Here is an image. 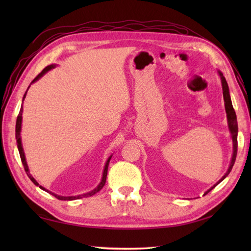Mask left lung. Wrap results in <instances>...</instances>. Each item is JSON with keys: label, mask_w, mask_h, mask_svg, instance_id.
I'll use <instances>...</instances> for the list:
<instances>
[{"label": "left lung", "mask_w": 251, "mask_h": 251, "mask_svg": "<svg viewBox=\"0 0 251 251\" xmlns=\"http://www.w3.org/2000/svg\"><path fill=\"white\" fill-rule=\"evenodd\" d=\"M219 75L221 78V84H222V90H223V99H225V105H226V117H227V124H228V129H230L231 136H232V141H233V155H232V159L230 163V167H228L227 172L226 173V175L218 181L217 184H219L221 181L225 179L226 177H227V175L230 174V172L233 168V165L235 163L236 159V154H237V132H238V126H237V120H236V113L235 111L233 109L232 105V101H231V97H230V92H228V86L227 83L226 81V77L223 76V74L219 71ZM215 184L212 186L211 189L208 190L205 194H207L208 192H210L212 189L215 188L217 185Z\"/></svg>", "instance_id": "obj_1"}]
</instances>
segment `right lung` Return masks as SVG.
<instances>
[{"label": "right lung", "instance_id": "right-lung-1", "mask_svg": "<svg viewBox=\"0 0 251 251\" xmlns=\"http://www.w3.org/2000/svg\"><path fill=\"white\" fill-rule=\"evenodd\" d=\"M55 68V65H50V66H47L45 69H43V71H42L39 75H37L33 81H32V83L36 82L37 79H40L42 76L44 75V74L46 72H49L50 70H51V69ZM31 83V84H32ZM30 87V86H29ZM28 87V89H29ZM26 89V90H28ZM25 95H26V92L25 94L24 95V99L23 101L25 100ZM21 122H23V105H21V109L19 111V114L17 116V121H16V140H17V148H18V151H19V154H20V158H21V162H23V165L25 167V170L26 175H28V177L30 178V180L33 182L35 185L39 186V188H41L42 190H44L46 192H49V193H50L51 195H54L56 199L60 200V201H73V200H78V199H82V197H88V196H93L94 194L97 193V192H99L101 189L103 188V185L105 184V181H106V175H108V167H109V163H110V159L112 157V155L108 158V161H106L105 163V166H104V169H103V174H102V179H101L100 183L98 184V186L96 189H94L93 191L88 192V193H85V194H82V195H77V196H60V195H57L55 193H51V192H50L49 190H46L45 188H43V186L40 185L39 183H37V181L32 177V175L30 174V170H29V167H28V164H26V161H25V152H24V149H23V145H21V137H20V131H21Z\"/></svg>", "mask_w": 251, "mask_h": 251}]
</instances>
